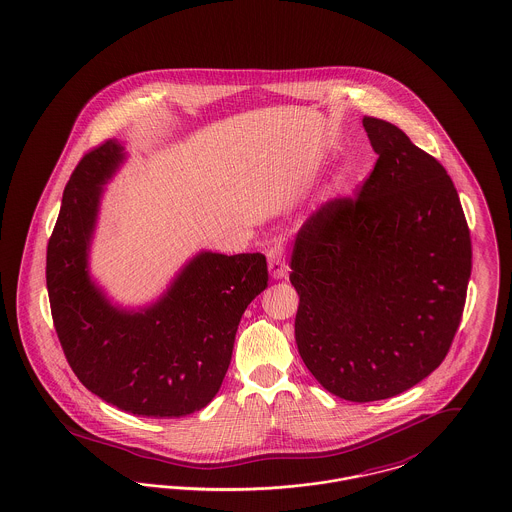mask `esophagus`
<instances>
[{
	"instance_id": "obj_1",
	"label": "esophagus",
	"mask_w": 512,
	"mask_h": 512,
	"mask_svg": "<svg viewBox=\"0 0 512 512\" xmlns=\"http://www.w3.org/2000/svg\"><path fill=\"white\" fill-rule=\"evenodd\" d=\"M268 258V270L273 279H283L287 275V264H285V250L281 244H273L266 252Z\"/></svg>"
}]
</instances>
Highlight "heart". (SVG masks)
<instances>
[{
	"instance_id": "heart-1",
	"label": "heart",
	"mask_w": 512,
	"mask_h": 512,
	"mask_svg": "<svg viewBox=\"0 0 512 512\" xmlns=\"http://www.w3.org/2000/svg\"><path fill=\"white\" fill-rule=\"evenodd\" d=\"M353 188V176L347 171H340L326 188V200L328 202H340Z\"/></svg>"
}]
</instances>
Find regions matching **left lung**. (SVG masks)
Masks as SVG:
<instances>
[{
  "mask_svg": "<svg viewBox=\"0 0 512 512\" xmlns=\"http://www.w3.org/2000/svg\"><path fill=\"white\" fill-rule=\"evenodd\" d=\"M375 171L359 198L324 205L291 258L295 340L334 396L402 394L443 363L472 273V242L443 165L390 122L365 116Z\"/></svg>",
  "mask_w": 512,
  "mask_h": 512,
  "instance_id": "left-lung-1",
  "label": "left lung"
}]
</instances>
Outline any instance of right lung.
<instances>
[{
    "mask_svg": "<svg viewBox=\"0 0 512 512\" xmlns=\"http://www.w3.org/2000/svg\"><path fill=\"white\" fill-rule=\"evenodd\" d=\"M108 139L71 174L48 242L46 287L60 343L87 390L122 411L169 419L205 408L231 365L246 307L268 287L266 256L200 250L145 307H122L91 275L104 186L126 163Z\"/></svg>",
    "mask_w": 512,
    "mask_h": 512,
    "instance_id": "add662e5",
    "label": "right lung"
}]
</instances>
